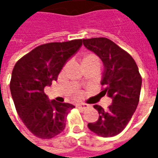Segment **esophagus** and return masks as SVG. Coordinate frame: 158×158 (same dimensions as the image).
Instances as JSON below:
<instances>
[{
    "mask_svg": "<svg viewBox=\"0 0 158 158\" xmlns=\"http://www.w3.org/2000/svg\"><path fill=\"white\" fill-rule=\"evenodd\" d=\"M77 106L78 107H79V108H81V109L85 110L86 109V108H88L89 107V106L87 105V104H85V103H79V104H78L77 105Z\"/></svg>",
    "mask_w": 158,
    "mask_h": 158,
    "instance_id": "esophagus-1",
    "label": "esophagus"
}]
</instances>
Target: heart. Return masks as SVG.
Listing matches in <instances>:
<instances>
[{
  "label": "heart",
  "instance_id": "heart-1",
  "mask_svg": "<svg viewBox=\"0 0 158 158\" xmlns=\"http://www.w3.org/2000/svg\"><path fill=\"white\" fill-rule=\"evenodd\" d=\"M83 62H96L100 64V61L98 57L96 56L93 55V54H89V55L86 56L84 58Z\"/></svg>",
  "mask_w": 158,
  "mask_h": 158
}]
</instances>
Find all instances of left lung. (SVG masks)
Returning <instances> with one entry per match:
<instances>
[{"mask_svg":"<svg viewBox=\"0 0 158 158\" xmlns=\"http://www.w3.org/2000/svg\"><path fill=\"white\" fill-rule=\"evenodd\" d=\"M86 48L94 52L104 66L102 96L113 99L108 109L94 105L99 113L95 123L88 128L102 137H111L122 132L136 110L139 100L142 79L136 62L129 53L107 38L99 37L83 40Z\"/></svg>","mask_w":158,"mask_h":158,"instance_id":"obj_1","label":"left lung"}]
</instances>
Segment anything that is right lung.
<instances>
[{"instance_id":"obj_1","label":"right lung","mask_w":158,"mask_h":158,"mask_svg":"<svg viewBox=\"0 0 158 158\" xmlns=\"http://www.w3.org/2000/svg\"><path fill=\"white\" fill-rule=\"evenodd\" d=\"M81 45L82 40L39 45L13 68L10 90L16 110L29 131L40 139H51L63 131L68 114L75 107L50 101L44 89L57 79L63 66Z\"/></svg>"}]
</instances>
